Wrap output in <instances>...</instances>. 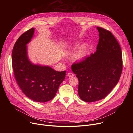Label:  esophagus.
<instances>
[{"label": "esophagus", "mask_w": 133, "mask_h": 133, "mask_svg": "<svg viewBox=\"0 0 133 133\" xmlns=\"http://www.w3.org/2000/svg\"><path fill=\"white\" fill-rule=\"evenodd\" d=\"M74 76V75L72 73V72H68L67 74V76L69 77H73Z\"/></svg>", "instance_id": "1"}]
</instances>
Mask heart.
Segmentation results:
<instances>
[{"label":"heart","instance_id":"heart-1","mask_svg":"<svg viewBox=\"0 0 133 133\" xmlns=\"http://www.w3.org/2000/svg\"><path fill=\"white\" fill-rule=\"evenodd\" d=\"M87 52V48L84 46L81 48L75 56V59L76 61H81L86 56Z\"/></svg>","mask_w":133,"mask_h":133}]
</instances>
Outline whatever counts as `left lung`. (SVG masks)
I'll use <instances>...</instances> for the list:
<instances>
[{"instance_id":"left-lung-1","label":"left lung","mask_w":133,"mask_h":133,"mask_svg":"<svg viewBox=\"0 0 133 133\" xmlns=\"http://www.w3.org/2000/svg\"><path fill=\"white\" fill-rule=\"evenodd\" d=\"M97 29L99 38L96 51L71 67L78 79L79 97L89 103L108 95L118 83L123 68L122 52L115 37L104 28Z\"/></svg>"}]
</instances>
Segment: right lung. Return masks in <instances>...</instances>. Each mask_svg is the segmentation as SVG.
Segmentation results:
<instances>
[{"mask_svg": "<svg viewBox=\"0 0 133 133\" xmlns=\"http://www.w3.org/2000/svg\"><path fill=\"white\" fill-rule=\"evenodd\" d=\"M34 32L32 28L19 37L12 51V65L17 84L25 95L35 102L45 103L55 96L65 78L66 71H56L29 60L27 45Z\"/></svg>", "mask_w": 133, "mask_h": 133, "instance_id": "obj_1", "label": "right lung"}]
</instances>
